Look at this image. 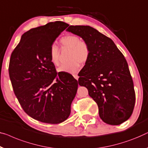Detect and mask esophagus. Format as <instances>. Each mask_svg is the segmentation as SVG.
<instances>
[{
    "label": "esophagus",
    "mask_w": 148,
    "mask_h": 148,
    "mask_svg": "<svg viewBox=\"0 0 148 148\" xmlns=\"http://www.w3.org/2000/svg\"><path fill=\"white\" fill-rule=\"evenodd\" d=\"M73 77H74V78H75V79H77V80H78V79H79V76L77 75V74H73Z\"/></svg>",
    "instance_id": "obj_1"
}]
</instances>
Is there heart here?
I'll list each match as a JSON object with an SVG mask.
<instances>
[{"label": "heart", "mask_w": 148, "mask_h": 148, "mask_svg": "<svg viewBox=\"0 0 148 148\" xmlns=\"http://www.w3.org/2000/svg\"><path fill=\"white\" fill-rule=\"evenodd\" d=\"M60 44L63 49H70L69 63L62 65L59 68V71L67 72L70 73H77L79 69L80 64H85L88 61L91 54V49L88 42L80 40L78 36L68 35L61 37ZM60 51L56 45H52L49 49V58L53 65L59 66Z\"/></svg>", "instance_id": "heart-1"}]
</instances>
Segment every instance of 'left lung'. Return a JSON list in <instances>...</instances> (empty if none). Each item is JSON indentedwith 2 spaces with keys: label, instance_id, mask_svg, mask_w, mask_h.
<instances>
[{
  "label": "left lung",
  "instance_id": "8db88e82",
  "mask_svg": "<svg viewBox=\"0 0 148 148\" xmlns=\"http://www.w3.org/2000/svg\"><path fill=\"white\" fill-rule=\"evenodd\" d=\"M67 31L88 42L90 57L79 78L97 103L100 118L117 125L131 116L136 93L126 59L110 38L89 26L71 25Z\"/></svg>",
  "mask_w": 148,
  "mask_h": 148
}]
</instances>
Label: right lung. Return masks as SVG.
I'll return each mask as SVG.
<instances>
[{"label": "right lung", "mask_w": 148, "mask_h": 148, "mask_svg": "<svg viewBox=\"0 0 148 148\" xmlns=\"http://www.w3.org/2000/svg\"><path fill=\"white\" fill-rule=\"evenodd\" d=\"M69 25L51 22L30 29L10 56L8 73L21 106L32 118L57 124L68 118L78 82L71 74L57 73L49 49Z\"/></svg>", "instance_id": "add662e5"}]
</instances>
